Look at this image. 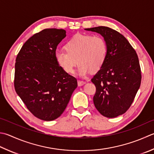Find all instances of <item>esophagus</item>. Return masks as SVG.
I'll return each mask as SVG.
<instances>
[{"label":"esophagus","instance_id":"34e87169","mask_svg":"<svg viewBox=\"0 0 154 154\" xmlns=\"http://www.w3.org/2000/svg\"><path fill=\"white\" fill-rule=\"evenodd\" d=\"M86 82H85V81H81V80H78V86H82L85 85Z\"/></svg>","mask_w":154,"mask_h":154}]
</instances>
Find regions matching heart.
Returning <instances> with one entry per match:
<instances>
[{"instance_id":"heart-1","label":"heart","mask_w":154,"mask_h":154,"mask_svg":"<svg viewBox=\"0 0 154 154\" xmlns=\"http://www.w3.org/2000/svg\"><path fill=\"white\" fill-rule=\"evenodd\" d=\"M108 47L103 37L99 35L76 34L66 43L64 50L55 53L56 63L66 73L72 74L78 63L79 74L86 76L97 72L105 62Z\"/></svg>"}]
</instances>
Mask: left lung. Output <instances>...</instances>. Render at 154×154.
<instances>
[{"label": "left lung", "instance_id": "left-lung-1", "mask_svg": "<svg viewBox=\"0 0 154 154\" xmlns=\"http://www.w3.org/2000/svg\"><path fill=\"white\" fill-rule=\"evenodd\" d=\"M85 30L100 33L108 47L105 62L91 79L96 86L94 106L104 117H117L129 109L140 87L137 54L125 37L111 28L100 26Z\"/></svg>", "mask_w": 154, "mask_h": 154}]
</instances>
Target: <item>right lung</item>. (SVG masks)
I'll use <instances>...</instances> for the list:
<instances>
[{"instance_id": "right-lung-1", "label": "right lung", "mask_w": 154, "mask_h": 154, "mask_svg": "<svg viewBox=\"0 0 154 154\" xmlns=\"http://www.w3.org/2000/svg\"><path fill=\"white\" fill-rule=\"evenodd\" d=\"M66 36L62 29H43L23 44L16 57L15 91L29 111L43 121L62 114L78 86L55 59L57 46Z\"/></svg>"}]
</instances>
